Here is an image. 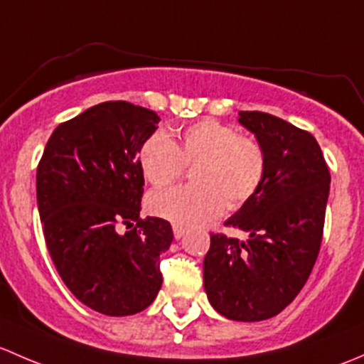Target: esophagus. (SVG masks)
Instances as JSON below:
<instances>
[{"instance_id": "obj_1", "label": "esophagus", "mask_w": 364, "mask_h": 364, "mask_svg": "<svg viewBox=\"0 0 364 364\" xmlns=\"http://www.w3.org/2000/svg\"><path fill=\"white\" fill-rule=\"evenodd\" d=\"M183 233H186V228L178 226V224H173V237L175 238L181 240L183 237Z\"/></svg>"}]
</instances>
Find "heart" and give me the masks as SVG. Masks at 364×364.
<instances>
[{
  "label": "heart",
  "mask_w": 364,
  "mask_h": 364,
  "mask_svg": "<svg viewBox=\"0 0 364 364\" xmlns=\"http://www.w3.org/2000/svg\"><path fill=\"white\" fill-rule=\"evenodd\" d=\"M140 166L154 187L170 186L186 166H194V186L156 191L147 208L178 226H196L219 215L226 201L238 208L259 193L266 178V152L256 138L203 119L182 127L177 144L163 131L151 134L141 145Z\"/></svg>",
  "instance_id": "1"
}]
</instances>
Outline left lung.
I'll list each match as a JSON object with an SVG mask.
<instances>
[{"instance_id":"left-lung-1","label":"left lung","mask_w":364,"mask_h":364,"mask_svg":"<svg viewBox=\"0 0 364 364\" xmlns=\"http://www.w3.org/2000/svg\"><path fill=\"white\" fill-rule=\"evenodd\" d=\"M238 115L263 145L266 178L224 223L250 238L210 235L203 284L220 316L256 322L282 312L309 280L319 256L331 175L309 131L264 112Z\"/></svg>"}]
</instances>
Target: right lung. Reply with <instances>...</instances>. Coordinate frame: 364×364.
I'll use <instances>...</instances> for the list:
<instances>
[{
	"mask_svg": "<svg viewBox=\"0 0 364 364\" xmlns=\"http://www.w3.org/2000/svg\"><path fill=\"white\" fill-rule=\"evenodd\" d=\"M159 121L127 101L95 105L55 127L36 168L52 263L75 298L105 316L141 312L163 284L159 256L173 231L168 220L140 217L138 157Z\"/></svg>",
	"mask_w": 364,
	"mask_h": 364,
	"instance_id": "1",
	"label": "right lung"
}]
</instances>
